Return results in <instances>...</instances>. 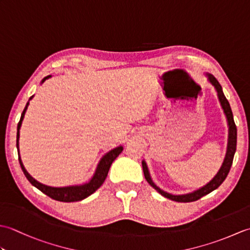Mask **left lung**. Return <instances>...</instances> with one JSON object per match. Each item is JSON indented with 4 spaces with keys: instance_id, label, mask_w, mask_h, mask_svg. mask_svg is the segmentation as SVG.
<instances>
[{
    "instance_id": "1",
    "label": "left lung",
    "mask_w": 250,
    "mask_h": 250,
    "mask_svg": "<svg viewBox=\"0 0 250 250\" xmlns=\"http://www.w3.org/2000/svg\"><path fill=\"white\" fill-rule=\"evenodd\" d=\"M207 76H208L209 82L214 84V87L216 88L217 92H218L219 101L221 103L222 108H224V110H225V114L227 116L228 124H229V144H228V151H227L225 162H224V164H222V167L220 168V171L218 172V174L216 175L211 182H209L208 184L204 186V187H202L201 189L194 191V192H192V193H188V194H184V195H173V194H169V193L166 192V191L161 190L160 188L157 187V186L152 183L145 161L142 162L143 171H144V176L148 182V184H149L151 187L155 188L158 192L161 193L163 196H166V198H167L169 200H173V201H176V202H184V203H187V202H193V201L201 199L202 196L208 194L211 192V191H214L215 189L218 188L219 186L225 182V179L227 178L228 174H229V172H230V168H231L232 163H233V158H234V153L236 150L237 129H236L234 119H233V114H232V110L230 107V104H229V102H228V100L226 99L224 92H222V89H221V86L219 84L218 81H217V79L213 75H210V74H208Z\"/></svg>"
}]
</instances>
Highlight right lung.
<instances>
[{
	"mask_svg": "<svg viewBox=\"0 0 250 250\" xmlns=\"http://www.w3.org/2000/svg\"><path fill=\"white\" fill-rule=\"evenodd\" d=\"M49 77L50 76L45 77L43 79V82H45L46 79L49 78ZM32 98H33V97H31L30 100ZM28 105H29V102L26 103L25 107L22 111V114H21V118H20V121L18 122V126H17V149L18 150H19V144H18L19 129L21 126V124H22L23 117H24L26 108H28ZM122 150H124V148L120 146V147L115 148V149H113V150H110L108 153H106V155L102 159H101L97 171H95V174L93 175L92 179L90 180L89 183L82 185V186H73V187H63V188L49 187V186H46V185H43V184L37 182V180H35L33 177L30 176V174L25 171L23 164H22V162H21L19 153H18V157H19L20 167H21V168H22L23 174L25 175V177L28 178L29 182L34 186V187H36L37 189L41 190L42 192L45 193L46 195H48L49 198L54 199L56 201L77 202V201H82L83 199H86L87 196H89L90 194H92L95 190H98L101 187V186H102L105 178L107 177V174H108L111 163H113L115 159L120 155Z\"/></svg>",
	"mask_w": 250,
	"mask_h": 250,
	"instance_id": "right-lung-1",
	"label": "right lung"
}]
</instances>
